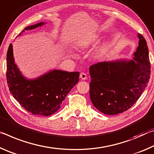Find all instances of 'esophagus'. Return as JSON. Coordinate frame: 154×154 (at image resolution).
Returning a JSON list of instances; mask_svg holds the SVG:
<instances>
[{
  "instance_id": "1",
  "label": "esophagus",
  "mask_w": 154,
  "mask_h": 154,
  "mask_svg": "<svg viewBox=\"0 0 154 154\" xmlns=\"http://www.w3.org/2000/svg\"><path fill=\"white\" fill-rule=\"evenodd\" d=\"M80 79H81L82 80H87V74H85V73H84V72L80 73Z\"/></svg>"
}]
</instances>
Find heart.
<instances>
[{
	"mask_svg": "<svg viewBox=\"0 0 154 154\" xmlns=\"http://www.w3.org/2000/svg\"><path fill=\"white\" fill-rule=\"evenodd\" d=\"M69 55L71 57H75V54L74 53V52H71L70 51V52H69Z\"/></svg>",
	"mask_w": 154,
	"mask_h": 154,
	"instance_id": "1",
	"label": "heart"
}]
</instances>
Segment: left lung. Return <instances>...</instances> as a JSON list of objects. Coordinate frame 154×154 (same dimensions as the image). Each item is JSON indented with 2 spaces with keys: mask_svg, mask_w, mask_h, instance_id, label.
Here are the masks:
<instances>
[{
  "mask_svg": "<svg viewBox=\"0 0 154 154\" xmlns=\"http://www.w3.org/2000/svg\"><path fill=\"white\" fill-rule=\"evenodd\" d=\"M133 59L99 62L89 67L90 98L101 112L114 115L135 104L147 86L150 62L147 42L140 34Z\"/></svg>",
  "mask_w": 154,
  "mask_h": 154,
  "instance_id": "left-lung-1",
  "label": "left lung"
}]
</instances>
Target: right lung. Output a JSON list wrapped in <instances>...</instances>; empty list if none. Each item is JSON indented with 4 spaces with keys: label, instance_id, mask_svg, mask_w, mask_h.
Here are the masks:
<instances>
[{
    "label": "right lung",
    "instance_id": "obj_1",
    "mask_svg": "<svg viewBox=\"0 0 154 154\" xmlns=\"http://www.w3.org/2000/svg\"><path fill=\"white\" fill-rule=\"evenodd\" d=\"M45 22L26 27L25 31L44 25ZM80 73L59 69L50 70L33 79L24 77L15 63L13 46L10 44L7 53V80L9 91L20 104L32 114L48 116L59 109L65 97L79 80Z\"/></svg>",
    "mask_w": 154,
    "mask_h": 154
}]
</instances>
